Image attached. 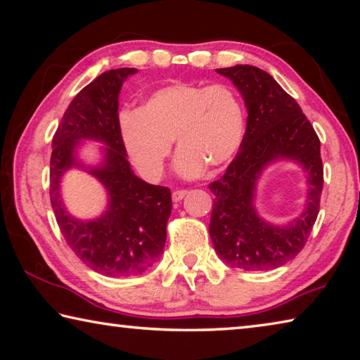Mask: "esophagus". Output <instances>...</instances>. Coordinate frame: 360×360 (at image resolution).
Instances as JSON below:
<instances>
[{
	"label": "esophagus",
	"mask_w": 360,
	"mask_h": 360,
	"mask_svg": "<svg viewBox=\"0 0 360 360\" xmlns=\"http://www.w3.org/2000/svg\"><path fill=\"white\" fill-rule=\"evenodd\" d=\"M186 195H187V191H174V192H173V195H172V197H173V202H174V203H179L181 200L186 197Z\"/></svg>",
	"instance_id": "34e87169"
}]
</instances>
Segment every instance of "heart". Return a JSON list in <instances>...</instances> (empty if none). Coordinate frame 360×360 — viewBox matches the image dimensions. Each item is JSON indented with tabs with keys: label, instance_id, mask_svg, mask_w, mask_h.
Returning a JSON list of instances; mask_svg holds the SVG:
<instances>
[{
	"label": "heart",
	"instance_id": "b5f03b06",
	"mask_svg": "<svg viewBox=\"0 0 360 360\" xmlns=\"http://www.w3.org/2000/svg\"><path fill=\"white\" fill-rule=\"evenodd\" d=\"M119 129L127 154L143 178H160L176 139V173L193 179L206 167L217 172L233 160L245 138L246 117L241 100L229 85L178 82L150 94L139 111L122 114Z\"/></svg>",
	"mask_w": 360,
	"mask_h": 360
}]
</instances>
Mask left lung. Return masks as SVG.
Wrapping results in <instances>:
<instances>
[{"instance_id":"8db88e82","label":"left lung","mask_w":360,"mask_h":360,"mask_svg":"<svg viewBox=\"0 0 360 360\" xmlns=\"http://www.w3.org/2000/svg\"><path fill=\"white\" fill-rule=\"evenodd\" d=\"M238 90L248 124L235 160L219 181L210 236L225 264L245 271L273 270L302 251L319 212L324 169L321 143L297 101L266 71L251 65L216 70ZM279 161L295 162L305 173L307 200L300 215L284 224L262 217L255 200L266 169Z\"/></svg>"}]
</instances>
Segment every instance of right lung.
<instances>
[{
  "mask_svg": "<svg viewBox=\"0 0 360 360\" xmlns=\"http://www.w3.org/2000/svg\"><path fill=\"white\" fill-rule=\"evenodd\" d=\"M136 68L103 72L84 87L63 114L52 139L51 203L66 243L79 259L105 276H135L160 260L172 214V192L133 173L119 129V95ZM99 146V158L80 155L84 142ZM71 169L89 172L105 187L102 214L84 219L71 215L63 202L61 181Z\"/></svg>",
  "mask_w": 360,
  "mask_h": 360,
  "instance_id": "obj_1",
  "label": "right lung"
}]
</instances>
